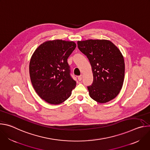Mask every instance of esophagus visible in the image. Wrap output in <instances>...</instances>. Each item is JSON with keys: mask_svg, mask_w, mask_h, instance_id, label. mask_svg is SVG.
I'll list each match as a JSON object with an SVG mask.
<instances>
[{"mask_svg": "<svg viewBox=\"0 0 150 150\" xmlns=\"http://www.w3.org/2000/svg\"><path fill=\"white\" fill-rule=\"evenodd\" d=\"M82 77H83V75H81L80 76H79L78 77V80H79V81H81L82 80Z\"/></svg>", "mask_w": 150, "mask_h": 150, "instance_id": "34e87169", "label": "esophagus"}]
</instances>
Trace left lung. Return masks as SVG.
Returning a JSON list of instances; mask_svg holds the SVG:
<instances>
[{"label": "left lung", "mask_w": 150, "mask_h": 150, "mask_svg": "<svg viewBox=\"0 0 150 150\" xmlns=\"http://www.w3.org/2000/svg\"><path fill=\"white\" fill-rule=\"evenodd\" d=\"M77 44L91 65L93 82L87 87L91 98L100 103L114 99L122 88L125 76V62L120 50L108 40L78 41Z\"/></svg>", "instance_id": "obj_1"}]
</instances>
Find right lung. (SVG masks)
<instances>
[{
  "label": "right lung",
  "instance_id": "right-lung-1",
  "mask_svg": "<svg viewBox=\"0 0 150 150\" xmlns=\"http://www.w3.org/2000/svg\"><path fill=\"white\" fill-rule=\"evenodd\" d=\"M76 46L74 41H47L36 49L31 57L29 72L33 88L49 104L65 101L76 87L67 62Z\"/></svg>",
  "mask_w": 150,
  "mask_h": 150
}]
</instances>
